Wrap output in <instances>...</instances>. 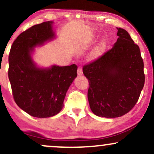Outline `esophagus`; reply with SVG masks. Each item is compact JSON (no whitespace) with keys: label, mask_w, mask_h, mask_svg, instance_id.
Masks as SVG:
<instances>
[{"label":"esophagus","mask_w":154,"mask_h":154,"mask_svg":"<svg viewBox=\"0 0 154 154\" xmlns=\"http://www.w3.org/2000/svg\"><path fill=\"white\" fill-rule=\"evenodd\" d=\"M77 75H82V69L81 67H78V69H77Z\"/></svg>","instance_id":"34e87169"}]
</instances>
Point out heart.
I'll return each mask as SVG.
<instances>
[{
    "mask_svg": "<svg viewBox=\"0 0 154 154\" xmlns=\"http://www.w3.org/2000/svg\"><path fill=\"white\" fill-rule=\"evenodd\" d=\"M103 47H104V44H101L100 45H99L98 47L95 48L93 51H92L91 54H90V59H95L97 58V57H99V55L100 54L102 50H103Z\"/></svg>",
    "mask_w": 154,
    "mask_h": 154,
    "instance_id": "heart-1",
    "label": "heart"
}]
</instances>
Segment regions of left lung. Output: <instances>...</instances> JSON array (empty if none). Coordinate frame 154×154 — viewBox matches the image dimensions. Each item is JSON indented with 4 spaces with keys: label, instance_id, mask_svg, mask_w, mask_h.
Wrapping results in <instances>:
<instances>
[{
    "label": "left lung",
    "instance_id": "8db88e82",
    "mask_svg": "<svg viewBox=\"0 0 154 154\" xmlns=\"http://www.w3.org/2000/svg\"><path fill=\"white\" fill-rule=\"evenodd\" d=\"M117 29L118 38L112 49L82 69L90 85V109L107 118L128 113L138 100L145 82L139 47L125 29Z\"/></svg>",
    "mask_w": 154,
    "mask_h": 154
}]
</instances>
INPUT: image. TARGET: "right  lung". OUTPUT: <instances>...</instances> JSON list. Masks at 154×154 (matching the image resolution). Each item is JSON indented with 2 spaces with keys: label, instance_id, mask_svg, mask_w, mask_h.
<instances>
[{
  "label": "right lung",
  "instance_id": "obj_1",
  "mask_svg": "<svg viewBox=\"0 0 154 154\" xmlns=\"http://www.w3.org/2000/svg\"><path fill=\"white\" fill-rule=\"evenodd\" d=\"M52 23L43 22L22 32L13 43L8 56V78L14 100L36 118L58 114L64 107L66 91L77 77L76 64L42 69L31 58L33 48L54 38Z\"/></svg>",
  "mask_w": 154,
  "mask_h": 154
}]
</instances>
